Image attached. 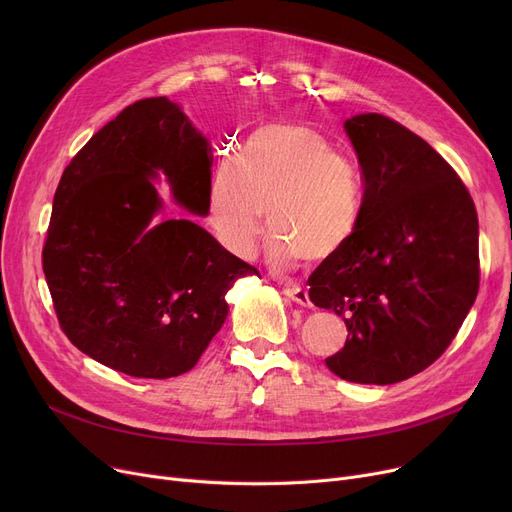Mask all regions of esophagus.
Returning <instances> with one entry per match:
<instances>
[{"instance_id": "obj_1", "label": "esophagus", "mask_w": 512, "mask_h": 512, "mask_svg": "<svg viewBox=\"0 0 512 512\" xmlns=\"http://www.w3.org/2000/svg\"><path fill=\"white\" fill-rule=\"evenodd\" d=\"M284 294H286V297H288L292 303H297V305H301V307H311L309 292H307L305 288H301V286H286V288H284Z\"/></svg>"}]
</instances>
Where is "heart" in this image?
Masks as SVG:
<instances>
[{
	"label": "heart",
	"mask_w": 512,
	"mask_h": 512,
	"mask_svg": "<svg viewBox=\"0 0 512 512\" xmlns=\"http://www.w3.org/2000/svg\"><path fill=\"white\" fill-rule=\"evenodd\" d=\"M363 191L355 166L317 128L270 122L255 128L238 159L226 157L213 170L207 224L232 255H253L267 226L265 255L278 272L305 257L336 255L355 234Z\"/></svg>",
	"instance_id": "obj_1"
}]
</instances>
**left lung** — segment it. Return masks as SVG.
I'll return each mask as SVG.
<instances>
[{
	"label": "left lung",
	"instance_id": "1",
	"mask_svg": "<svg viewBox=\"0 0 512 512\" xmlns=\"http://www.w3.org/2000/svg\"><path fill=\"white\" fill-rule=\"evenodd\" d=\"M363 205L351 240L309 278V299L346 324L326 359L355 384H396L432 365L463 326L479 290L473 199L442 155L382 114L344 122Z\"/></svg>",
	"mask_w": 512,
	"mask_h": 512
}]
</instances>
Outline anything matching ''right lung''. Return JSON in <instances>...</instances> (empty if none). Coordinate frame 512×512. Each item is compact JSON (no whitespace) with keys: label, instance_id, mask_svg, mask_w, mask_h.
<instances>
[{"label":"right lung","instance_id":"obj_1","mask_svg":"<svg viewBox=\"0 0 512 512\" xmlns=\"http://www.w3.org/2000/svg\"><path fill=\"white\" fill-rule=\"evenodd\" d=\"M207 139L168 97L128 105L76 153L53 197L43 272L60 326L132 378L193 369L228 317L226 292L255 276L193 220H164L155 182L205 218Z\"/></svg>","mask_w":512,"mask_h":512}]
</instances>
